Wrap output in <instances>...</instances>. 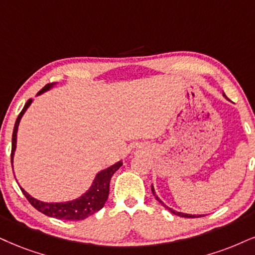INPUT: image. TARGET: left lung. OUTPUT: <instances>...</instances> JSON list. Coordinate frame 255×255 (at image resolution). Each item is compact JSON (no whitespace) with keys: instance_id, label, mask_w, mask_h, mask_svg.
<instances>
[{"instance_id":"8db88e82","label":"left lung","mask_w":255,"mask_h":255,"mask_svg":"<svg viewBox=\"0 0 255 255\" xmlns=\"http://www.w3.org/2000/svg\"><path fill=\"white\" fill-rule=\"evenodd\" d=\"M151 191H152V195H153V196H155V199H156L157 201H158V202H159V203H162V206H164L166 209H168V210H170V212L172 213V214H175V215H178V216H182V218H200V216H201V215H197V216H196V215L184 214V213H180V212H175V210H172L171 208H169V207H166V206H165V204H164V203H163V202H162V201L158 199V196H157V195H156V193H155V189H153V187H151Z\"/></svg>"}]
</instances>
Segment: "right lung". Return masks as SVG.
Instances as JSON below:
<instances>
[{"label": "right lung", "mask_w": 255, "mask_h": 255, "mask_svg": "<svg viewBox=\"0 0 255 255\" xmlns=\"http://www.w3.org/2000/svg\"><path fill=\"white\" fill-rule=\"evenodd\" d=\"M51 87V85L47 84L42 90H40L37 94L43 93L45 91H47ZM31 99L28 100L26 103V105L23 106L22 111L18 115V117L15 122V127H14V131H12V138H11V166H12V156H14V151L15 147H16V133H17V128H18V123H20L22 116L23 113L26 112V110L28 109V106L30 105ZM123 163L118 162L116 164H113L110 168L105 169V170L100 171L98 175L96 176L94 178L92 187L90 188L87 193H85L83 196H80L79 199L74 200V201H70V202H65V203H45L41 202V201H37L31 197L29 194H27L22 188L20 187V189L22 190L26 199L28 200L31 206L34 208L39 210V212L42 213L47 216H51V218H55V219H60V220H84L86 218H89L94 213H97L98 210H100L105 204L106 200L109 197V193H110V181H111V177L115 174L116 171L121 168Z\"/></svg>", "instance_id": "obj_1"}]
</instances>
